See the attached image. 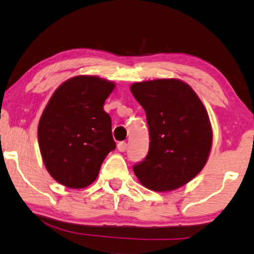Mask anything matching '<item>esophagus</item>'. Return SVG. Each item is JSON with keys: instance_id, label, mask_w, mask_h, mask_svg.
Segmentation results:
<instances>
[{"instance_id": "esophagus-1", "label": "esophagus", "mask_w": 254, "mask_h": 254, "mask_svg": "<svg viewBox=\"0 0 254 254\" xmlns=\"http://www.w3.org/2000/svg\"><path fill=\"white\" fill-rule=\"evenodd\" d=\"M127 142L124 141H121L119 142V145H117V148H119L120 152H126L127 151Z\"/></svg>"}]
</instances>
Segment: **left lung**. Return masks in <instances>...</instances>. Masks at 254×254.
Masks as SVG:
<instances>
[{"label": "left lung", "instance_id": "left-lung-1", "mask_svg": "<svg viewBox=\"0 0 254 254\" xmlns=\"http://www.w3.org/2000/svg\"><path fill=\"white\" fill-rule=\"evenodd\" d=\"M146 112L149 149L133 166L144 187L173 191L201 171L209 156L213 132L201 100L180 79H155L130 87Z\"/></svg>", "mask_w": 254, "mask_h": 254}]
</instances>
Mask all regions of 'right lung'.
Masks as SVG:
<instances>
[{
  "instance_id": "obj_1",
  "label": "right lung",
  "mask_w": 254,
  "mask_h": 254,
  "mask_svg": "<svg viewBox=\"0 0 254 254\" xmlns=\"http://www.w3.org/2000/svg\"><path fill=\"white\" fill-rule=\"evenodd\" d=\"M115 88L96 76H76L54 92L42 113L38 140L46 169L60 184L83 189L92 184L116 147L112 119L103 110Z\"/></svg>"
}]
</instances>
